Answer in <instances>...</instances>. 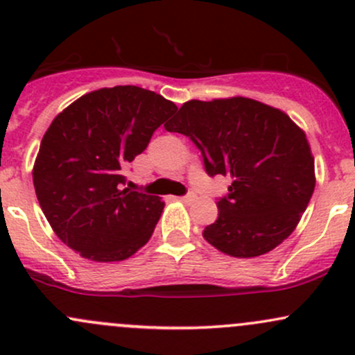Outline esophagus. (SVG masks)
Instances as JSON below:
<instances>
[{
    "instance_id": "esophagus-1",
    "label": "esophagus",
    "mask_w": 355,
    "mask_h": 355,
    "mask_svg": "<svg viewBox=\"0 0 355 355\" xmlns=\"http://www.w3.org/2000/svg\"><path fill=\"white\" fill-rule=\"evenodd\" d=\"M181 200L182 203H189V202H193V200H195V195H186V196H181Z\"/></svg>"
}]
</instances>
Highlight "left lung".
<instances>
[{
	"label": "left lung",
	"mask_w": 355,
	"mask_h": 355,
	"mask_svg": "<svg viewBox=\"0 0 355 355\" xmlns=\"http://www.w3.org/2000/svg\"><path fill=\"white\" fill-rule=\"evenodd\" d=\"M164 128L191 138L210 176L231 178L217 220L203 229L215 250L261 257L294 232L316 176L304 130L286 112L241 96L188 101Z\"/></svg>",
	"instance_id": "left-lung-1"
}]
</instances>
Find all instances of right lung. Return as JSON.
<instances>
[{
  "mask_svg": "<svg viewBox=\"0 0 355 355\" xmlns=\"http://www.w3.org/2000/svg\"><path fill=\"white\" fill-rule=\"evenodd\" d=\"M176 111L152 90L118 85L76 98L49 124L32 169L35 195L80 257L123 261L148 243L166 203L123 188L121 171Z\"/></svg>",
  "mask_w": 355,
  "mask_h": 355,
  "instance_id": "1",
  "label": "right lung"
}]
</instances>
